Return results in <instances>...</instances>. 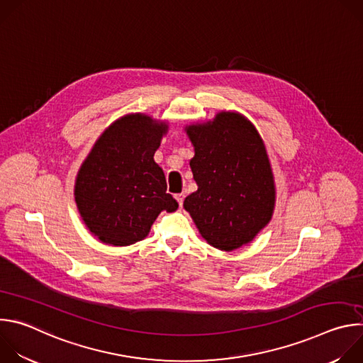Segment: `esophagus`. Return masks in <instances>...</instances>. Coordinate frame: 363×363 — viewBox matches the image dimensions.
Returning a JSON list of instances; mask_svg holds the SVG:
<instances>
[{"mask_svg":"<svg viewBox=\"0 0 363 363\" xmlns=\"http://www.w3.org/2000/svg\"><path fill=\"white\" fill-rule=\"evenodd\" d=\"M175 198H177V201H178L179 206H182V203H184V198H185V194H184V192L177 194V195H175Z\"/></svg>","mask_w":363,"mask_h":363,"instance_id":"obj_1","label":"esophagus"}]
</instances>
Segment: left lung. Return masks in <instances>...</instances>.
Instances as JSON below:
<instances>
[{"label":"left lung","mask_w":363,"mask_h":363,"mask_svg":"<svg viewBox=\"0 0 363 363\" xmlns=\"http://www.w3.org/2000/svg\"><path fill=\"white\" fill-rule=\"evenodd\" d=\"M186 133L195 147L189 165L198 189L185 198V210L213 247L240 248L267 225L274 208L264 143L247 119L231 112Z\"/></svg>","instance_id":"8db88e82"}]
</instances>
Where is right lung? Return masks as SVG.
I'll list each match as a JSON object with an SVG mask.
<instances>
[{"instance_id": "right-lung-1", "label": "right lung", "mask_w": 363, "mask_h": 363, "mask_svg": "<svg viewBox=\"0 0 363 363\" xmlns=\"http://www.w3.org/2000/svg\"><path fill=\"white\" fill-rule=\"evenodd\" d=\"M167 125L135 113L111 125L83 162L74 188L80 216L103 242L143 240L161 211L178 202L167 192L164 171L153 161Z\"/></svg>"}]
</instances>
